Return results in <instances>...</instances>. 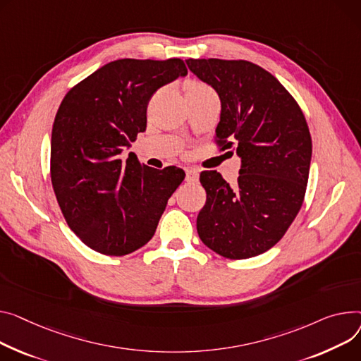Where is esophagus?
Listing matches in <instances>:
<instances>
[{
	"label": "esophagus",
	"mask_w": 361,
	"mask_h": 361,
	"mask_svg": "<svg viewBox=\"0 0 361 361\" xmlns=\"http://www.w3.org/2000/svg\"><path fill=\"white\" fill-rule=\"evenodd\" d=\"M185 180H187L188 183L197 181V180H199V173H197L196 170H193V168H191V170H187V171H185Z\"/></svg>",
	"instance_id": "1"
}]
</instances>
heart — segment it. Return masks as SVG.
Masks as SVG:
<instances>
[{"label": "heart", "instance_id": "1", "mask_svg": "<svg viewBox=\"0 0 361 361\" xmlns=\"http://www.w3.org/2000/svg\"><path fill=\"white\" fill-rule=\"evenodd\" d=\"M185 95H204V94H214V91L204 82L197 81V80H191L187 81L184 85Z\"/></svg>", "mask_w": 361, "mask_h": 361}]
</instances>
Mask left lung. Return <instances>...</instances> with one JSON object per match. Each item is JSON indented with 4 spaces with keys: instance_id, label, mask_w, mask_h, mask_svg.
<instances>
[{
    "instance_id": "1",
    "label": "left lung",
    "mask_w": 361,
    "mask_h": 361,
    "mask_svg": "<svg viewBox=\"0 0 361 361\" xmlns=\"http://www.w3.org/2000/svg\"><path fill=\"white\" fill-rule=\"evenodd\" d=\"M190 71L219 94L214 143L241 158L238 183L202 171L206 204L197 232L206 247L245 259L274 247L298 216L309 178L312 139L293 95L248 61L187 59Z\"/></svg>"
}]
</instances>
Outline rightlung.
Here are the masks:
<instances>
[{"label":"right lung","instance_id":"1","mask_svg":"<svg viewBox=\"0 0 361 361\" xmlns=\"http://www.w3.org/2000/svg\"><path fill=\"white\" fill-rule=\"evenodd\" d=\"M187 75L171 58L113 61L72 87L52 128L51 180L68 226L91 250L122 257L151 241L185 173L155 170L120 152L147 129L162 85Z\"/></svg>","mask_w":361,"mask_h":361}]
</instances>
